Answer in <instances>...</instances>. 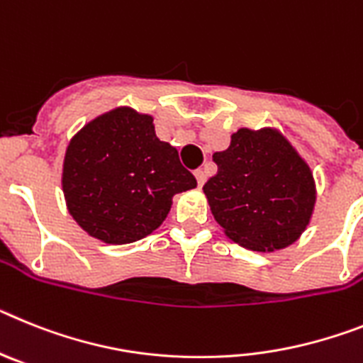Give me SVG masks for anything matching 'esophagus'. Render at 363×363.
<instances>
[{
    "mask_svg": "<svg viewBox=\"0 0 363 363\" xmlns=\"http://www.w3.org/2000/svg\"><path fill=\"white\" fill-rule=\"evenodd\" d=\"M194 175H195V179H197V184L203 186V184H204V181H206V175H204L203 169H195Z\"/></svg>",
    "mask_w": 363,
    "mask_h": 363,
    "instance_id": "esophagus-1",
    "label": "esophagus"
}]
</instances>
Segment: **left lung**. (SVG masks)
<instances>
[{"label": "left lung", "instance_id": "1", "mask_svg": "<svg viewBox=\"0 0 363 363\" xmlns=\"http://www.w3.org/2000/svg\"><path fill=\"white\" fill-rule=\"evenodd\" d=\"M217 173L203 186L225 234L256 252L286 248L311 223L316 182L308 164L277 129L241 128L213 153Z\"/></svg>", "mask_w": 363, "mask_h": 363}]
</instances>
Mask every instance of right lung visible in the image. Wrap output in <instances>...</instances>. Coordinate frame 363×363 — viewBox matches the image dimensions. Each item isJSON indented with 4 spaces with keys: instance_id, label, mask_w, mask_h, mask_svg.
I'll return each instance as SVG.
<instances>
[{
    "instance_id": "1",
    "label": "right lung",
    "mask_w": 363,
    "mask_h": 363,
    "mask_svg": "<svg viewBox=\"0 0 363 363\" xmlns=\"http://www.w3.org/2000/svg\"><path fill=\"white\" fill-rule=\"evenodd\" d=\"M197 186L177 147L155 135L153 116L116 107L87 122L69 143L62 190L82 230L107 245L150 235L173 195Z\"/></svg>"
}]
</instances>
